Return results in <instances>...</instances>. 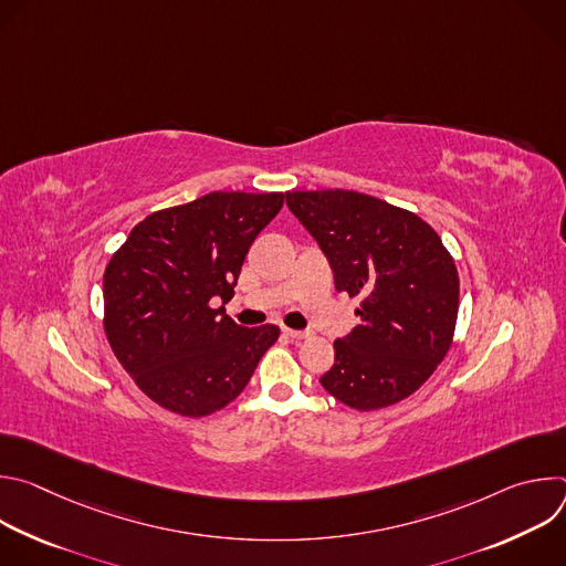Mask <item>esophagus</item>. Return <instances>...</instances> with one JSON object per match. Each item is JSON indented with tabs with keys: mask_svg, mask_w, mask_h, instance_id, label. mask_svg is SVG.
Listing matches in <instances>:
<instances>
[{
	"mask_svg": "<svg viewBox=\"0 0 566 566\" xmlns=\"http://www.w3.org/2000/svg\"><path fill=\"white\" fill-rule=\"evenodd\" d=\"M284 336H289L291 340H302V338H306V336H308V332H302V329H289V327H284Z\"/></svg>",
	"mask_w": 566,
	"mask_h": 566,
	"instance_id": "esophagus-1",
	"label": "esophagus"
}]
</instances>
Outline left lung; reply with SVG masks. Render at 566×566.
Returning <instances> with one entry per match:
<instances>
[{
	"label": "left lung",
	"instance_id": "left-lung-1",
	"mask_svg": "<svg viewBox=\"0 0 566 566\" xmlns=\"http://www.w3.org/2000/svg\"><path fill=\"white\" fill-rule=\"evenodd\" d=\"M286 206L327 258L336 291L360 297V325L334 343L319 385L360 412L408 398L457 325L459 275L441 237L415 212L352 190H295Z\"/></svg>",
	"mask_w": 566,
	"mask_h": 566
}]
</instances>
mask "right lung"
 Wrapping results in <instances>:
<instances>
[{"label":"right lung","mask_w":566,"mask_h":566,"mask_svg":"<svg viewBox=\"0 0 566 566\" xmlns=\"http://www.w3.org/2000/svg\"><path fill=\"white\" fill-rule=\"evenodd\" d=\"M282 192H210L134 226L103 277L107 340L160 408L208 417L249 385L280 329H247L226 304Z\"/></svg>","instance_id":"obj_1"}]
</instances>
